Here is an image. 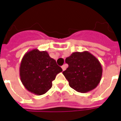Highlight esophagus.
<instances>
[{"label": "esophagus", "mask_w": 121, "mask_h": 121, "mask_svg": "<svg viewBox=\"0 0 121 121\" xmlns=\"http://www.w3.org/2000/svg\"><path fill=\"white\" fill-rule=\"evenodd\" d=\"M61 68H62V69H63V71H65L66 69V65H63L62 67H61Z\"/></svg>", "instance_id": "1"}]
</instances>
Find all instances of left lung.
<instances>
[{"label": "left lung", "mask_w": 121, "mask_h": 121, "mask_svg": "<svg viewBox=\"0 0 121 121\" xmlns=\"http://www.w3.org/2000/svg\"><path fill=\"white\" fill-rule=\"evenodd\" d=\"M68 68L63 74L71 87L78 92L87 93L94 89L100 81L102 68L93 55L87 51L73 52L65 59Z\"/></svg>", "instance_id": "left-lung-1"}]
</instances>
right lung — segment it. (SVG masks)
<instances>
[{"mask_svg":"<svg viewBox=\"0 0 121 121\" xmlns=\"http://www.w3.org/2000/svg\"><path fill=\"white\" fill-rule=\"evenodd\" d=\"M62 69L46 51L34 49L25 54L19 69L20 78L25 88L41 95L52 86V81Z\"/></svg>","mask_w":121,"mask_h":121,"instance_id":"right-lung-1","label":"right lung"}]
</instances>
